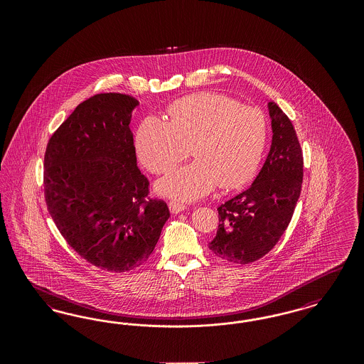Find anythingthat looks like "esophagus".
I'll return each instance as SVG.
<instances>
[{
  "instance_id": "1",
  "label": "esophagus",
  "mask_w": 364,
  "mask_h": 364,
  "mask_svg": "<svg viewBox=\"0 0 364 364\" xmlns=\"http://www.w3.org/2000/svg\"><path fill=\"white\" fill-rule=\"evenodd\" d=\"M187 208V206L184 205V203H180V202H169V210H171V213H173V214H177V213H181V211H184Z\"/></svg>"
}]
</instances>
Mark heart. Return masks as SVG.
Segmentation results:
<instances>
[{"label": "heart", "instance_id": "heart-1", "mask_svg": "<svg viewBox=\"0 0 364 364\" xmlns=\"http://www.w3.org/2000/svg\"><path fill=\"white\" fill-rule=\"evenodd\" d=\"M166 112L169 122L150 116L139 125L140 162L151 173H168L187 156L188 146L195 159L156 184L161 195L195 200L217 184L239 188L255 173L267 138L259 109L224 94L196 92L174 101Z\"/></svg>", "mask_w": 364, "mask_h": 364}]
</instances>
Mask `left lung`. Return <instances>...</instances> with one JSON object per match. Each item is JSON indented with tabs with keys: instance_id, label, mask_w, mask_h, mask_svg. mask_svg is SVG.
<instances>
[{
	"instance_id": "left-lung-1",
	"label": "left lung",
	"mask_w": 364,
	"mask_h": 364,
	"mask_svg": "<svg viewBox=\"0 0 364 364\" xmlns=\"http://www.w3.org/2000/svg\"><path fill=\"white\" fill-rule=\"evenodd\" d=\"M273 139L259 174L218 210L220 225L208 248L220 259L248 264L264 257L289 225L303 183V151L294 124L269 102Z\"/></svg>"
}]
</instances>
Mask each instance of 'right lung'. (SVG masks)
Listing matches in <instances>:
<instances>
[{
    "label": "right lung",
    "mask_w": 364,
    "mask_h": 364,
    "mask_svg": "<svg viewBox=\"0 0 364 364\" xmlns=\"http://www.w3.org/2000/svg\"><path fill=\"white\" fill-rule=\"evenodd\" d=\"M139 102L119 92L77 105L49 139L43 188L63 237L87 262L110 273L131 272L150 258L169 218L149 196L129 128Z\"/></svg>",
    "instance_id": "add662e5"
}]
</instances>
